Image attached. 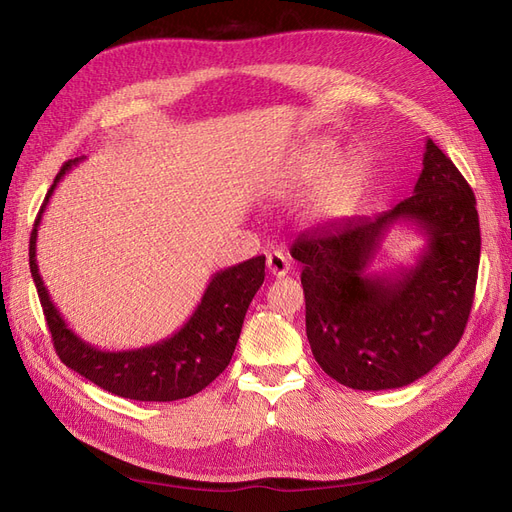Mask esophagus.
<instances>
[{
	"label": "esophagus",
	"instance_id": "esophagus-1",
	"mask_svg": "<svg viewBox=\"0 0 512 512\" xmlns=\"http://www.w3.org/2000/svg\"><path fill=\"white\" fill-rule=\"evenodd\" d=\"M267 269L273 277H284L290 269V262L284 252H269L267 254Z\"/></svg>",
	"mask_w": 512,
	"mask_h": 512
}]
</instances>
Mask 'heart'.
<instances>
[{
  "label": "heart",
  "instance_id": "b5f03b06",
  "mask_svg": "<svg viewBox=\"0 0 512 512\" xmlns=\"http://www.w3.org/2000/svg\"><path fill=\"white\" fill-rule=\"evenodd\" d=\"M333 153L335 147L331 143L314 145L301 151L290 168V185H305L319 177L305 203V218L312 222H331L342 218L352 207L361 188L363 168L359 160L339 158L329 164Z\"/></svg>",
  "mask_w": 512,
  "mask_h": 512
}]
</instances>
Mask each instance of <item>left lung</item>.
I'll use <instances>...</instances> for the list:
<instances>
[{
	"instance_id": "obj_1",
	"label": "left lung",
	"mask_w": 512,
	"mask_h": 512,
	"mask_svg": "<svg viewBox=\"0 0 512 512\" xmlns=\"http://www.w3.org/2000/svg\"><path fill=\"white\" fill-rule=\"evenodd\" d=\"M412 221L428 237L417 265L368 273L391 225ZM290 254L303 265L305 331L314 359L356 391L408 386L451 354L474 301L480 226L474 192L427 138L414 194L376 218H352L301 235Z\"/></svg>"
}]
</instances>
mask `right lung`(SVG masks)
Wrapping results in <instances>:
<instances>
[{
    "label": "right lung",
    "mask_w": 512,
    "mask_h": 512,
    "mask_svg": "<svg viewBox=\"0 0 512 512\" xmlns=\"http://www.w3.org/2000/svg\"><path fill=\"white\" fill-rule=\"evenodd\" d=\"M79 162L81 158H76L61 166L40 207L32 239H29V269H32L57 356L61 363L98 384L100 389L126 399L175 401L200 393L222 374L232 359L247 307L265 282V256H256L213 273L190 320L175 335L158 344L108 352L83 342L68 329L66 320L57 312L36 262L38 226L46 203L61 177Z\"/></svg>",
    "instance_id": "obj_1"
}]
</instances>
